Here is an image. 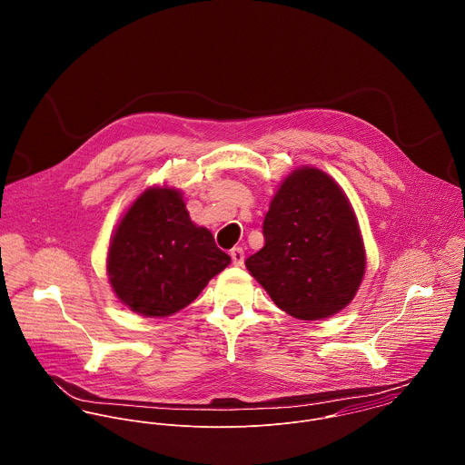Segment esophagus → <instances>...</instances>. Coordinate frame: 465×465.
Returning a JSON list of instances; mask_svg holds the SVG:
<instances>
[{
    "label": "esophagus",
    "instance_id": "obj_1",
    "mask_svg": "<svg viewBox=\"0 0 465 465\" xmlns=\"http://www.w3.org/2000/svg\"><path fill=\"white\" fill-rule=\"evenodd\" d=\"M231 260H232V263L236 266L243 265V262H245V252H243V249H242V247H234V249L231 251Z\"/></svg>",
    "mask_w": 465,
    "mask_h": 465
}]
</instances>
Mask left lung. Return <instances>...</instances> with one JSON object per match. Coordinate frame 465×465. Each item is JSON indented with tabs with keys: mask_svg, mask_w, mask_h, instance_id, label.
I'll use <instances>...</instances> for the list:
<instances>
[{
	"mask_svg": "<svg viewBox=\"0 0 465 465\" xmlns=\"http://www.w3.org/2000/svg\"><path fill=\"white\" fill-rule=\"evenodd\" d=\"M265 247L245 265L272 301L301 321L343 310L363 273L356 216L340 186L317 168L284 179L263 222Z\"/></svg>",
	"mask_w": 465,
	"mask_h": 465,
	"instance_id": "left-lung-1",
	"label": "left lung"
}]
</instances>
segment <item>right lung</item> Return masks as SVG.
Returning a JSON list of instances; mask_svg holds the SVG:
<instances>
[{
    "label": "right lung",
    "mask_w": 465,
    "mask_h": 465,
    "mask_svg": "<svg viewBox=\"0 0 465 465\" xmlns=\"http://www.w3.org/2000/svg\"><path fill=\"white\" fill-rule=\"evenodd\" d=\"M231 263L213 234L190 220L183 195L150 188L122 218L109 247L114 293L135 313L168 317L199 297Z\"/></svg>",
    "instance_id": "1"
}]
</instances>
